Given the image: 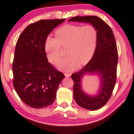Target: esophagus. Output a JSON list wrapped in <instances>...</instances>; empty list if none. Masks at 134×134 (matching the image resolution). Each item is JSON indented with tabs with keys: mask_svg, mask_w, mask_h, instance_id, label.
I'll return each instance as SVG.
<instances>
[{
	"mask_svg": "<svg viewBox=\"0 0 134 134\" xmlns=\"http://www.w3.org/2000/svg\"><path fill=\"white\" fill-rule=\"evenodd\" d=\"M64 75L66 77H70L71 76V73H64Z\"/></svg>",
	"mask_w": 134,
	"mask_h": 134,
	"instance_id": "obj_1",
	"label": "esophagus"
}]
</instances>
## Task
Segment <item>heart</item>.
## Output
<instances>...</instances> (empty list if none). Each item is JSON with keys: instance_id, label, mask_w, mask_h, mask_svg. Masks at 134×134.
Here are the masks:
<instances>
[{"instance_id": "heart-1", "label": "heart", "mask_w": 134, "mask_h": 134, "mask_svg": "<svg viewBox=\"0 0 134 134\" xmlns=\"http://www.w3.org/2000/svg\"><path fill=\"white\" fill-rule=\"evenodd\" d=\"M54 34L56 37H47L45 50L48 61L55 64L61 58V46H67V56L57 64L59 70H73L79 65H85L92 59L98 40L97 30L93 25L66 24L58 28Z\"/></svg>"}]
</instances>
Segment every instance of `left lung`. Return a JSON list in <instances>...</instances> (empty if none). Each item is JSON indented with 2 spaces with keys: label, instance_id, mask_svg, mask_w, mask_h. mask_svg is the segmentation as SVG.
Listing matches in <instances>:
<instances>
[{
  "label": "left lung",
  "instance_id": "left-lung-1",
  "mask_svg": "<svg viewBox=\"0 0 134 134\" xmlns=\"http://www.w3.org/2000/svg\"><path fill=\"white\" fill-rule=\"evenodd\" d=\"M69 21L90 23L97 30L98 40L93 56L83 69L73 73L71 79L74 82L73 97L77 104L87 110H98L109 101L115 85L118 64L115 39L110 27L98 16H75ZM86 74H96L100 77V88L97 95L88 96L82 90V78Z\"/></svg>",
  "mask_w": 134,
  "mask_h": 134
}]
</instances>
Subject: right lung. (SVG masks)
Instances as JSON below:
<instances>
[{"label":"right lung","instance_id":"obj_1","mask_svg":"<svg viewBox=\"0 0 134 134\" xmlns=\"http://www.w3.org/2000/svg\"><path fill=\"white\" fill-rule=\"evenodd\" d=\"M65 20H41L31 24L17 41L12 67L13 86L21 100L33 108L52 104L65 77L48 63L45 50L48 35Z\"/></svg>","mask_w":134,"mask_h":134}]
</instances>
